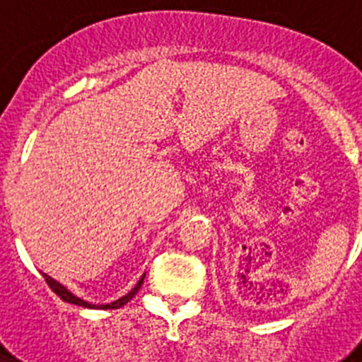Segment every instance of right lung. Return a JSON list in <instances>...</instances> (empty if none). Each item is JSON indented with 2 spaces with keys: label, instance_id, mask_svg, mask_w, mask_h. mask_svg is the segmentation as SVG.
<instances>
[{
  "label": "right lung",
  "instance_id": "right-lung-1",
  "mask_svg": "<svg viewBox=\"0 0 362 362\" xmlns=\"http://www.w3.org/2000/svg\"><path fill=\"white\" fill-rule=\"evenodd\" d=\"M43 277H45V281H47V284H49V286H50V290H52V292L56 293V296L62 297V299L65 300V303H70V305L83 306V308H99V310H116V308H121V306H123V305H127V303H129V300L132 299L134 296H136L137 290L141 288L143 279H145V276H143L141 279H139V283H137L136 286H134V288L130 290L129 293H127V296H123V297H121V299L114 300V303H110V305H90V303H86V300H83V299H79V297L72 296V293H70L69 290H66L65 286H63V284H59V283H57V281H54L52 277H49V276H47V274H43Z\"/></svg>",
  "mask_w": 362,
  "mask_h": 362
}]
</instances>
